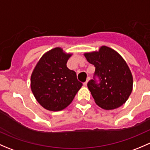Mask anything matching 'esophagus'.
<instances>
[{
	"mask_svg": "<svg viewBox=\"0 0 150 150\" xmlns=\"http://www.w3.org/2000/svg\"><path fill=\"white\" fill-rule=\"evenodd\" d=\"M90 79H91V78H89V77H88V78H87V81H86V82H85V83H83V85H84V86H87V84H88V81H90Z\"/></svg>",
	"mask_w": 150,
	"mask_h": 150,
	"instance_id": "34e87169",
	"label": "esophagus"
}]
</instances>
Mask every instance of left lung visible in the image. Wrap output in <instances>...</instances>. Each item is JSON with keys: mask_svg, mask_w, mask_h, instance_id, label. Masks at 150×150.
Here are the masks:
<instances>
[{"mask_svg": "<svg viewBox=\"0 0 150 150\" xmlns=\"http://www.w3.org/2000/svg\"><path fill=\"white\" fill-rule=\"evenodd\" d=\"M87 61L96 67L95 75L100 80L88 83L95 102L106 110L118 108L125 103L133 90V76L126 62L116 51L102 46L98 51L85 52Z\"/></svg>", "mask_w": 150, "mask_h": 150, "instance_id": "left-lung-1", "label": "left lung"}]
</instances>
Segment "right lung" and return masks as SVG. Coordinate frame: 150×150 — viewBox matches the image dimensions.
<instances>
[{
	"label": "right lung",
	"mask_w": 150,
	"mask_h": 150,
	"mask_svg": "<svg viewBox=\"0 0 150 150\" xmlns=\"http://www.w3.org/2000/svg\"><path fill=\"white\" fill-rule=\"evenodd\" d=\"M72 53L56 47L45 53L36 64L30 78L35 98L43 108L60 111L71 104L83 84L76 72L67 67Z\"/></svg>",
	"instance_id": "add662e5"
}]
</instances>
